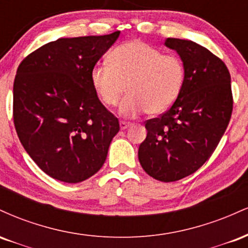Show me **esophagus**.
Instances as JSON below:
<instances>
[{
  "mask_svg": "<svg viewBox=\"0 0 248 248\" xmlns=\"http://www.w3.org/2000/svg\"><path fill=\"white\" fill-rule=\"evenodd\" d=\"M129 126H132V124H130V122H126V121H121L120 122V129H127L128 127Z\"/></svg>",
  "mask_w": 248,
  "mask_h": 248,
  "instance_id": "obj_1",
  "label": "esophagus"
}]
</instances>
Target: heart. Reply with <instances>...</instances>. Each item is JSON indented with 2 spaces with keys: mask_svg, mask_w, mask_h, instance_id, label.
<instances>
[{
  "mask_svg": "<svg viewBox=\"0 0 248 248\" xmlns=\"http://www.w3.org/2000/svg\"><path fill=\"white\" fill-rule=\"evenodd\" d=\"M109 64H98L91 71V82L104 105H118L122 93L120 114L135 116L147 110L158 115L177 100L184 81L186 67L177 56L163 55L160 50L140 41L116 46L108 57Z\"/></svg>",
  "mask_w": 248,
  "mask_h": 248,
  "instance_id": "heart-1",
  "label": "heart"
}]
</instances>
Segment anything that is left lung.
<instances>
[{"instance_id": "obj_1", "label": "left lung", "mask_w": 248, "mask_h": 248, "mask_svg": "<svg viewBox=\"0 0 248 248\" xmlns=\"http://www.w3.org/2000/svg\"><path fill=\"white\" fill-rule=\"evenodd\" d=\"M186 67L178 99L166 113L146 121L139 161L148 175L175 182L209 160L229 126L233 109L231 76L217 56L192 41L167 38Z\"/></svg>"}]
</instances>
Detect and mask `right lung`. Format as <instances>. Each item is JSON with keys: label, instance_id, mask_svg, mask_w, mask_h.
Instances as JSON below:
<instances>
[{"label": "right lung", "instance_id": "right-lung-1", "mask_svg": "<svg viewBox=\"0 0 248 248\" xmlns=\"http://www.w3.org/2000/svg\"><path fill=\"white\" fill-rule=\"evenodd\" d=\"M120 31L59 38L19 64L14 124L22 146L50 177L79 183L100 170L120 130L91 82V71Z\"/></svg>", "mask_w": 248, "mask_h": 248}]
</instances>
